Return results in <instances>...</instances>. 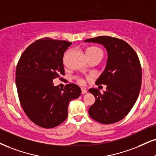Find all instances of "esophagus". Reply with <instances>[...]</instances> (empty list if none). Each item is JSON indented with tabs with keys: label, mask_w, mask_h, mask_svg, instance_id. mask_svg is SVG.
I'll return each mask as SVG.
<instances>
[{
	"label": "esophagus",
	"mask_w": 156,
	"mask_h": 156,
	"mask_svg": "<svg viewBox=\"0 0 156 156\" xmlns=\"http://www.w3.org/2000/svg\"><path fill=\"white\" fill-rule=\"evenodd\" d=\"M87 93V90L84 89V88H82V94H86Z\"/></svg>",
	"instance_id": "1"
}]
</instances>
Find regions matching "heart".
<instances>
[{
    "label": "heart",
    "instance_id": "b5f03b06",
    "mask_svg": "<svg viewBox=\"0 0 156 156\" xmlns=\"http://www.w3.org/2000/svg\"><path fill=\"white\" fill-rule=\"evenodd\" d=\"M69 52H70V51H69V50H67V51L64 53V54H63V61L64 63L66 62V58L68 56ZM86 54H87V56L88 58V59H89L90 58L98 56V55H101V56H103V51H102V50L101 48L96 47V46H91V47H89L87 50H86ZM76 80H77V82L80 84H84V80H82V78H76Z\"/></svg>",
    "mask_w": 156,
    "mask_h": 156
}]
</instances>
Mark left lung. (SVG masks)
<instances>
[{
    "mask_svg": "<svg viewBox=\"0 0 156 156\" xmlns=\"http://www.w3.org/2000/svg\"><path fill=\"white\" fill-rule=\"evenodd\" d=\"M84 42L101 44L108 52L106 66L96 81L97 85L105 84L106 91L102 94L98 89L89 90L95 98L89 115L101 124H113L128 114L139 95L142 82L139 58L131 46L119 38L100 36Z\"/></svg>",
    "mask_w": 156,
    "mask_h": 156,
    "instance_id": "left-lung-1",
    "label": "left lung"
}]
</instances>
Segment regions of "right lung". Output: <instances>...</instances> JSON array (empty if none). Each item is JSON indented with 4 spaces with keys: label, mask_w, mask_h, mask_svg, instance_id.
Returning <instances> with one entry per match:
<instances>
[{
    "label": "right lung",
    "mask_w": 156,
    "mask_h": 156,
    "mask_svg": "<svg viewBox=\"0 0 156 156\" xmlns=\"http://www.w3.org/2000/svg\"><path fill=\"white\" fill-rule=\"evenodd\" d=\"M71 45L48 37L37 40L27 48L17 63L19 101L28 118L41 127L53 128L64 122L69 102L81 95L76 84H68L60 89L53 83L54 79L65 74L63 57Z\"/></svg>",
    "instance_id": "obj_1"
}]
</instances>
